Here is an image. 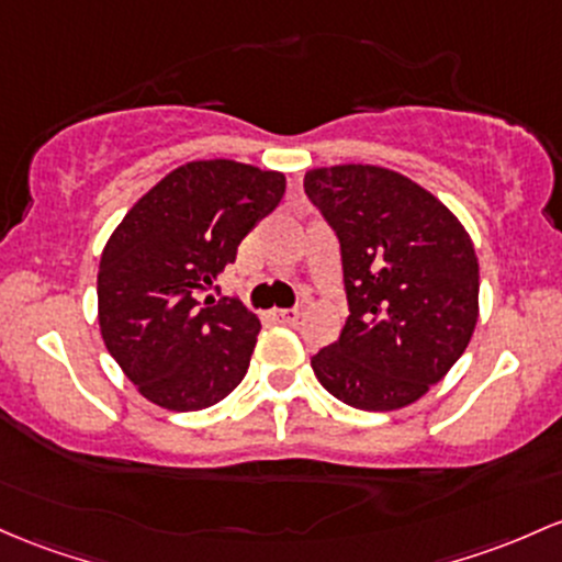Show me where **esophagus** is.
Segmentation results:
<instances>
[{"mask_svg":"<svg viewBox=\"0 0 562 562\" xmlns=\"http://www.w3.org/2000/svg\"><path fill=\"white\" fill-rule=\"evenodd\" d=\"M271 317H274L277 323H282V325H293V323H299L301 310H274V312H271Z\"/></svg>","mask_w":562,"mask_h":562,"instance_id":"obj_1","label":"esophagus"}]
</instances>
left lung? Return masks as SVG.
<instances>
[{"label": "left lung", "instance_id": "1", "mask_svg": "<svg viewBox=\"0 0 562 562\" xmlns=\"http://www.w3.org/2000/svg\"><path fill=\"white\" fill-rule=\"evenodd\" d=\"M304 189L341 243L349 301L314 375L351 408H405L451 371L477 325L470 234L435 194L379 165L314 168Z\"/></svg>", "mask_w": 562, "mask_h": 562}]
</instances>
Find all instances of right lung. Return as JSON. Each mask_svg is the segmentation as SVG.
Segmentation results:
<instances>
[{
    "instance_id": "obj_1",
    "label": "right lung",
    "mask_w": 562,
    "mask_h": 562,
    "mask_svg": "<svg viewBox=\"0 0 562 562\" xmlns=\"http://www.w3.org/2000/svg\"><path fill=\"white\" fill-rule=\"evenodd\" d=\"M282 194V172L196 159L146 191L109 237L98 267L103 344L159 408H211L248 373L261 323L239 299L202 293Z\"/></svg>"
}]
</instances>
